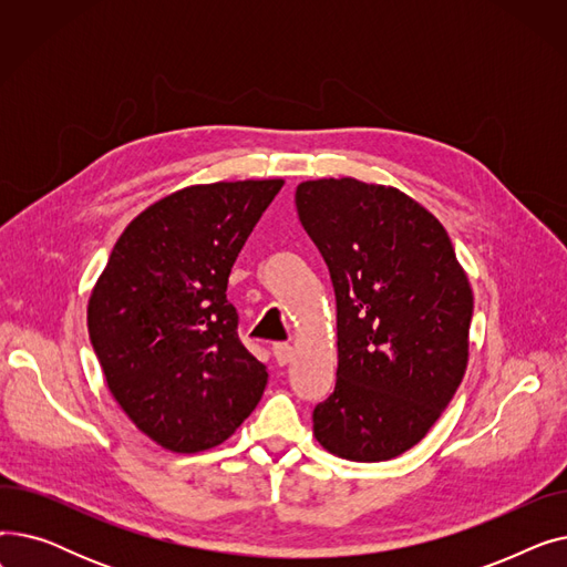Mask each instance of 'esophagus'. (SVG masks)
<instances>
[{"instance_id":"1","label":"esophagus","mask_w":567,"mask_h":567,"mask_svg":"<svg viewBox=\"0 0 567 567\" xmlns=\"http://www.w3.org/2000/svg\"><path fill=\"white\" fill-rule=\"evenodd\" d=\"M274 355H276L278 365H287V363H291V359H293V347L287 344V342H276V344H274Z\"/></svg>"}]
</instances>
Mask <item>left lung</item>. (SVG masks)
I'll use <instances>...</instances> for the list:
<instances>
[{"label": "left lung", "instance_id": "8db88e82", "mask_svg": "<svg viewBox=\"0 0 567 567\" xmlns=\"http://www.w3.org/2000/svg\"><path fill=\"white\" fill-rule=\"evenodd\" d=\"M296 212L338 303L336 391L312 411L315 439L351 462L419 443L468 363L473 291L443 225L398 188L317 178Z\"/></svg>", "mask_w": 567, "mask_h": 567}]
</instances>
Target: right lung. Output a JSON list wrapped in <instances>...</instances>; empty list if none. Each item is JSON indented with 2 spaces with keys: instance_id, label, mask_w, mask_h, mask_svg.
<instances>
[{
  "instance_id": "obj_1",
  "label": "right lung",
  "mask_w": 567,
  "mask_h": 567,
  "mask_svg": "<svg viewBox=\"0 0 567 567\" xmlns=\"http://www.w3.org/2000/svg\"><path fill=\"white\" fill-rule=\"evenodd\" d=\"M282 178L188 186L124 229L86 308L112 398L172 453L229 439L268 372L241 344L227 301L231 266Z\"/></svg>"
}]
</instances>
